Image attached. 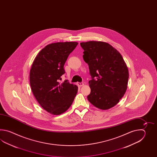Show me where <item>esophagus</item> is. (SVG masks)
<instances>
[{
    "label": "esophagus",
    "mask_w": 157,
    "mask_h": 157,
    "mask_svg": "<svg viewBox=\"0 0 157 157\" xmlns=\"http://www.w3.org/2000/svg\"><path fill=\"white\" fill-rule=\"evenodd\" d=\"M83 85H84V83L83 82H78L77 83V85L79 87L82 86H83Z\"/></svg>",
    "instance_id": "1"
}]
</instances>
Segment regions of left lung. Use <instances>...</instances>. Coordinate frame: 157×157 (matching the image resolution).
<instances>
[{"mask_svg":"<svg viewBox=\"0 0 157 157\" xmlns=\"http://www.w3.org/2000/svg\"><path fill=\"white\" fill-rule=\"evenodd\" d=\"M84 61L89 65L91 80L87 99L102 110L115 106L127 87L128 71L123 57L110 44L91 41L81 43Z\"/></svg>","mask_w":157,"mask_h":157,"instance_id":"1","label":"left lung"}]
</instances>
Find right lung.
Masks as SVG:
<instances>
[{
  "instance_id": "right-lung-1",
  "label": "right lung",
  "mask_w": 157,
  "mask_h": 157,
  "mask_svg": "<svg viewBox=\"0 0 157 157\" xmlns=\"http://www.w3.org/2000/svg\"><path fill=\"white\" fill-rule=\"evenodd\" d=\"M77 42L50 44L37 54L30 70L31 90L38 103L54 115L63 113L70 107L78 87L68 80L59 82L65 74L64 65Z\"/></svg>"
}]
</instances>
